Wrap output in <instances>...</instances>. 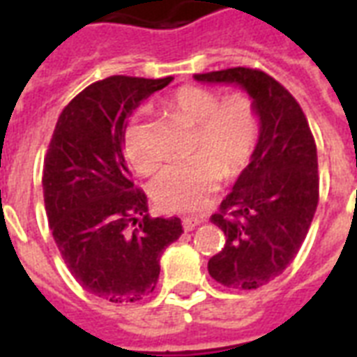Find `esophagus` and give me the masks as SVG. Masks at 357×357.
Instances as JSON below:
<instances>
[{
  "mask_svg": "<svg viewBox=\"0 0 357 357\" xmlns=\"http://www.w3.org/2000/svg\"><path fill=\"white\" fill-rule=\"evenodd\" d=\"M181 222H183L185 231H190V229H195L196 226L202 222V220H200V218H196V217H185Z\"/></svg>",
  "mask_w": 357,
  "mask_h": 357,
  "instance_id": "obj_1",
  "label": "esophagus"
}]
</instances>
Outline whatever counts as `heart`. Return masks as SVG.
<instances>
[{
    "mask_svg": "<svg viewBox=\"0 0 357 357\" xmlns=\"http://www.w3.org/2000/svg\"><path fill=\"white\" fill-rule=\"evenodd\" d=\"M168 103L196 123L190 148L196 155L165 168L151 183V198L162 211H198L217 190L222 174L237 176L250 162L259 137V113L254 100L243 92L220 98L217 91L198 85L179 86ZM122 148L139 174L150 176L159 168L142 113L135 114L123 129Z\"/></svg>",
    "mask_w": 357,
    "mask_h": 357,
    "instance_id": "b5f03b06",
    "label": "heart"
}]
</instances>
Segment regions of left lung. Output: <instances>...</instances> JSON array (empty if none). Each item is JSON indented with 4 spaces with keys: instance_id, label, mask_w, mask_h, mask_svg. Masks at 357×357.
I'll return each instance as SVG.
<instances>
[{
    "instance_id": "left-lung-1",
    "label": "left lung",
    "mask_w": 357,
    "mask_h": 357,
    "mask_svg": "<svg viewBox=\"0 0 357 357\" xmlns=\"http://www.w3.org/2000/svg\"><path fill=\"white\" fill-rule=\"evenodd\" d=\"M204 83H237L259 113V140L211 222L226 244L207 263L224 287L252 291L272 282L298 254L319 204L317 144L293 94L257 68L195 74Z\"/></svg>"
}]
</instances>
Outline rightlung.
<instances>
[{"label":"right lung","instance_id":"right-lung-1","mask_svg":"<svg viewBox=\"0 0 357 357\" xmlns=\"http://www.w3.org/2000/svg\"><path fill=\"white\" fill-rule=\"evenodd\" d=\"M172 81L111 75L59 114L44 157L50 229L72 276L94 296L123 304L155 289L159 257L183 234L179 218H151L122 150L126 120Z\"/></svg>","mask_w":357,"mask_h":357}]
</instances>
